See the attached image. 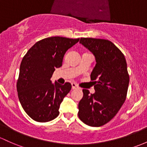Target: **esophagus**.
Returning <instances> with one entry per match:
<instances>
[{"mask_svg": "<svg viewBox=\"0 0 147 147\" xmlns=\"http://www.w3.org/2000/svg\"><path fill=\"white\" fill-rule=\"evenodd\" d=\"M71 84H72V89H77V88H78V85H77L75 83H72Z\"/></svg>", "mask_w": 147, "mask_h": 147, "instance_id": "obj_1", "label": "esophagus"}]
</instances>
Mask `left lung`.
<instances>
[{
	"label": "left lung",
	"mask_w": 147,
	"mask_h": 147,
	"mask_svg": "<svg viewBox=\"0 0 147 147\" xmlns=\"http://www.w3.org/2000/svg\"><path fill=\"white\" fill-rule=\"evenodd\" d=\"M80 43L94 54L96 64L91 73L95 93L83 89L78 116L87 125L100 127L115 116L126 99L129 81L126 60L109 40L81 38Z\"/></svg>",
	"instance_id": "1"
}]
</instances>
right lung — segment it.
Instances as JSON below:
<instances>
[{
  "label": "right lung",
  "mask_w": 147,
  "mask_h": 147,
  "mask_svg": "<svg viewBox=\"0 0 147 147\" xmlns=\"http://www.w3.org/2000/svg\"><path fill=\"white\" fill-rule=\"evenodd\" d=\"M80 38L52 36L37 41L23 57L17 82L18 98L27 115L46 123L59 115L60 105L72 85L51 82L55 68L61 67L63 57Z\"/></svg>",
  "instance_id": "right-lung-1"
}]
</instances>
